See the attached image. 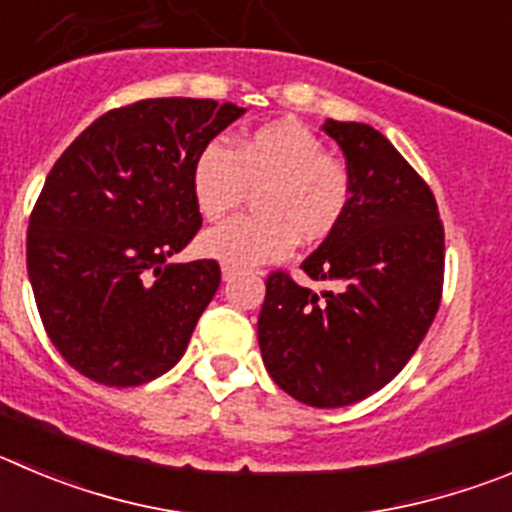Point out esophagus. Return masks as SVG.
I'll list each match as a JSON object with an SVG mask.
<instances>
[{
	"label": "esophagus",
	"instance_id": "obj_1",
	"mask_svg": "<svg viewBox=\"0 0 512 512\" xmlns=\"http://www.w3.org/2000/svg\"><path fill=\"white\" fill-rule=\"evenodd\" d=\"M234 275H240V267H232V265H222V278L224 280H232Z\"/></svg>",
	"mask_w": 512,
	"mask_h": 512
}]
</instances>
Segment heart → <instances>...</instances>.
I'll use <instances>...</instances> for the list:
<instances>
[{
    "mask_svg": "<svg viewBox=\"0 0 512 512\" xmlns=\"http://www.w3.org/2000/svg\"><path fill=\"white\" fill-rule=\"evenodd\" d=\"M257 189L260 214L234 217L199 237V252L232 267L283 260L295 242L318 245L336 232L351 204V174L310 128L275 121L229 151L212 141L191 166V194L207 219L227 217Z\"/></svg>",
    "mask_w": 512,
    "mask_h": 512,
    "instance_id": "b5f03b06",
    "label": "heart"
}]
</instances>
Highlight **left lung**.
<instances>
[{"label": "left lung", "instance_id": "left-lung-1", "mask_svg": "<svg viewBox=\"0 0 512 512\" xmlns=\"http://www.w3.org/2000/svg\"><path fill=\"white\" fill-rule=\"evenodd\" d=\"M323 131L346 156L351 204L300 267L331 290L272 272L257 341L280 389L336 409L384 389L424 341L442 298L444 229L429 186L384 133L331 118Z\"/></svg>", "mask_w": 512, "mask_h": 512}]
</instances>
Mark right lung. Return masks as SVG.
Listing matches in <instances>:
<instances>
[{"label":"right lung","mask_w":512,"mask_h":512,"mask_svg":"<svg viewBox=\"0 0 512 512\" xmlns=\"http://www.w3.org/2000/svg\"><path fill=\"white\" fill-rule=\"evenodd\" d=\"M245 116L234 103L148 98L90 123L47 174L27 229V272L62 358L105 386L179 364L222 272L174 262L202 227L191 166Z\"/></svg>","instance_id":"1"}]
</instances>
